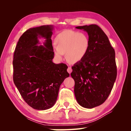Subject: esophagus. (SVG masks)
Masks as SVG:
<instances>
[{"instance_id":"1","label":"esophagus","mask_w":131,"mask_h":131,"mask_svg":"<svg viewBox=\"0 0 131 131\" xmlns=\"http://www.w3.org/2000/svg\"><path fill=\"white\" fill-rule=\"evenodd\" d=\"M67 70H68V72L69 74H70L71 72H72V68H71L70 67H68Z\"/></svg>"}]
</instances>
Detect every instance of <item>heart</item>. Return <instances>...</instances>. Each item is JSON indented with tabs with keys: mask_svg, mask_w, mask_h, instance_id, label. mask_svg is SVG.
<instances>
[{
	"mask_svg": "<svg viewBox=\"0 0 131 131\" xmlns=\"http://www.w3.org/2000/svg\"><path fill=\"white\" fill-rule=\"evenodd\" d=\"M54 53L58 61L65 54L68 62L74 64L81 61L87 55L90 47V40L83 32L66 30L58 34L54 40Z\"/></svg>",
	"mask_w": 131,
	"mask_h": 131,
	"instance_id": "heart-1",
	"label": "heart"
}]
</instances>
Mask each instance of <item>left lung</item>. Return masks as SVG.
Returning <instances> with one entry per match:
<instances>
[{
	"mask_svg": "<svg viewBox=\"0 0 131 131\" xmlns=\"http://www.w3.org/2000/svg\"><path fill=\"white\" fill-rule=\"evenodd\" d=\"M85 31L90 40L88 52L72 66L74 95L82 107L92 108L107 99L117 77L115 51L105 32L96 25L77 26Z\"/></svg>",
	"mask_w": 131,
	"mask_h": 131,
	"instance_id": "1",
	"label": "left lung"
}]
</instances>
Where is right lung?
I'll return each mask as SVG.
<instances>
[{"mask_svg":"<svg viewBox=\"0 0 131 131\" xmlns=\"http://www.w3.org/2000/svg\"><path fill=\"white\" fill-rule=\"evenodd\" d=\"M54 28L42 25L29 29L19 39L14 53V83L24 101L36 110H47L55 105L61 84L69 76L66 64L52 62ZM40 38L45 39L43 45Z\"/></svg>","mask_w":131,"mask_h":131,"instance_id":"obj_1","label":"right lung"}]
</instances>
